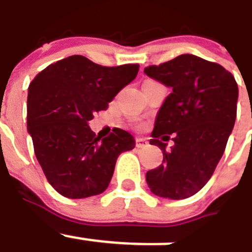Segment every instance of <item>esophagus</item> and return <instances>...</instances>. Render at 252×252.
<instances>
[{
  "label": "esophagus",
  "mask_w": 252,
  "mask_h": 252,
  "mask_svg": "<svg viewBox=\"0 0 252 252\" xmlns=\"http://www.w3.org/2000/svg\"><path fill=\"white\" fill-rule=\"evenodd\" d=\"M135 144H137L138 148H144V147H147V144H148V142H147L146 139H143V138H137V140H135Z\"/></svg>",
  "instance_id": "34e87169"
}]
</instances>
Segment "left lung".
Masks as SVG:
<instances>
[{
  "label": "left lung",
  "mask_w": 252,
  "mask_h": 252,
  "mask_svg": "<svg viewBox=\"0 0 252 252\" xmlns=\"http://www.w3.org/2000/svg\"><path fill=\"white\" fill-rule=\"evenodd\" d=\"M144 72L172 90L149 140L160 148L163 163L147 172V183L156 196L187 198L208 182L225 152L236 121V80L221 65L191 54ZM169 137L175 143L167 151L164 142Z\"/></svg>",
  "instance_id": "left-lung-1"
}]
</instances>
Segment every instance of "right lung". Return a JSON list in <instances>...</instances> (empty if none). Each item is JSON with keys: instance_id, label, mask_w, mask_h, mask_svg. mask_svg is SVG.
Masks as SVG:
<instances>
[{"instance_id": "add662e5", "label": "right lung", "mask_w": 252, "mask_h": 252, "mask_svg": "<svg viewBox=\"0 0 252 252\" xmlns=\"http://www.w3.org/2000/svg\"><path fill=\"white\" fill-rule=\"evenodd\" d=\"M138 70V64L108 67L72 55L49 65L30 84L27 131L47 181L64 197L103 193L119 154L135 147L133 135L119 128L95 137L89 121L106 110Z\"/></svg>"}]
</instances>
